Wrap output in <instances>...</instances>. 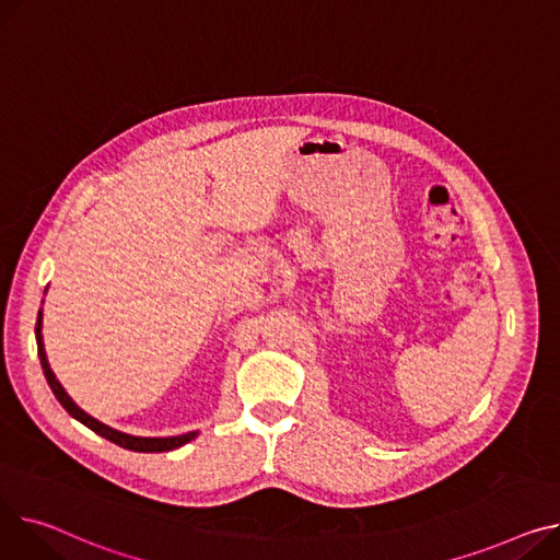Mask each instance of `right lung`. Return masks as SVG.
Wrapping results in <instances>:
<instances>
[{
  "label": "right lung",
  "instance_id": "right-lung-1",
  "mask_svg": "<svg viewBox=\"0 0 560 560\" xmlns=\"http://www.w3.org/2000/svg\"><path fill=\"white\" fill-rule=\"evenodd\" d=\"M35 340H37V355H40V364H43V371L47 376V383L51 387V392L56 394V398L60 400V405L67 409V412L81 421L83 425H88L90 430H94L96 434L105 436L107 441L121 445V448H128V451H137V453H164V451H175L179 448V445L189 443L191 439H196L198 432H186V434H179V436H130V434H124L119 430H112L107 425H103L101 421L92 419L88 412H83V409L73 402L67 392L62 389V385L56 381L54 371L47 362V355H45V345H43V311L37 313V324H35Z\"/></svg>",
  "mask_w": 560,
  "mask_h": 560
}]
</instances>
